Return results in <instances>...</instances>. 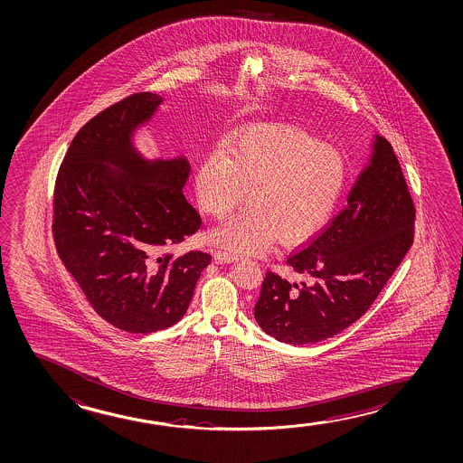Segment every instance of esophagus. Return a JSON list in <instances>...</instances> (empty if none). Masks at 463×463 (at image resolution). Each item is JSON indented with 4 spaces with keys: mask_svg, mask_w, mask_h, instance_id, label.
Segmentation results:
<instances>
[{
    "mask_svg": "<svg viewBox=\"0 0 463 463\" xmlns=\"http://www.w3.org/2000/svg\"><path fill=\"white\" fill-rule=\"evenodd\" d=\"M238 259H240V257L236 256V254H232V252H223V250L214 252L215 263H233L236 262Z\"/></svg>",
    "mask_w": 463,
    "mask_h": 463,
    "instance_id": "34e87169",
    "label": "esophagus"
}]
</instances>
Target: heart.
I'll return each instance as SVG.
<instances>
[{"label":"heart","instance_id":"1","mask_svg":"<svg viewBox=\"0 0 463 463\" xmlns=\"http://www.w3.org/2000/svg\"><path fill=\"white\" fill-rule=\"evenodd\" d=\"M346 182L345 158L304 129L269 126L236 132L201 158L194 190L207 214L223 219L209 240L241 254H262L278 238L296 246L329 222Z\"/></svg>","mask_w":463,"mask_h":463}]
</instances>
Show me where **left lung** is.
<instances>
[{"instance_id": "8db88e82", "label": "left lung", "mask_w": 463, "mask_h": 463, "mask_svg": "<svg viewBox=\"0 0 463 463\" xmlns=\"http://www.w3.org/2000/svg\"><path fill=\"white\" fill-rule=\"evenodd\" d=\"M415 209L393 148L380 136L346 206L296 254L300 283L267 273L254 317L263 332L289 345L334 337L363 317L414 240Z\"/></svg>"}]
</instances>
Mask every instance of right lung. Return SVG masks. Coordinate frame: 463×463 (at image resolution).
Instances as JSON below:
<instances>
[{"instance_id":"right-lung-1","label":"right lung","mask_w":463,"mask_h":463,"mask_svg":"<svg viewBox=\"0 0 463 463\" xmlns=\"http://www.w3.org/2000/svg\"><path fill=\"white\" fill-rule=\"evenodd\" d=\"M165 97L142 92L81 128L56 180L54 241L99 317L121 331L148 334L179 323L211 256L165 248L200 228L184 196L185 155L148 158L136 132Z\"/></svg>"}]
</instances>
